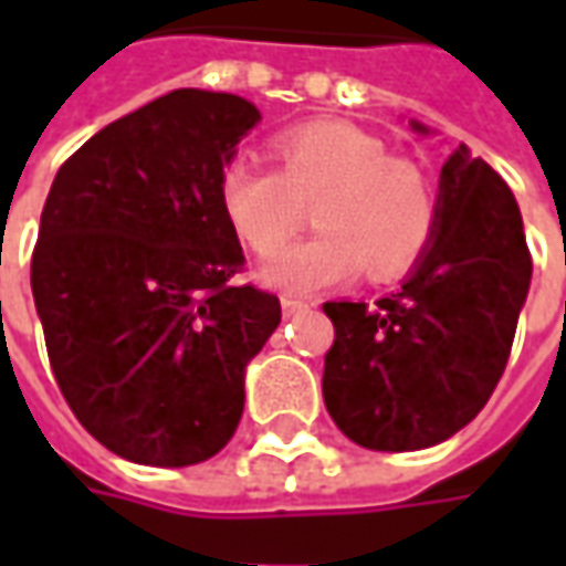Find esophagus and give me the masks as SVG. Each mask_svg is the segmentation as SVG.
<instances>
[{"instance_id": "esophagus-1", "label": "esophagus", "mask_w": 566, "mask_h": 566, "mask_svg": "<svg viewBox=\"0 0 566 566\" xmlns=\"http://www.w3.org/2000/svg\"><path fill=\"white\" fill-rule=\"evenodd\" d=\"M306 308H308L306 300H296V296H282V312L287 315V318H294V315L306 312Z\"/></svg>"}]
</instances>
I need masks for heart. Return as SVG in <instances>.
Segmentation results:
<instances>
[{"mask_svg": "<svg viewBox=\"0 0 566 566\" xmlns=\"http://www.w3.org/2000/svg\"><path fill=\"white\" fill-rule=\"evenodd\" d=\"M270 148L279 169L251 157L223 166L218 202L227 223L258 258H272L300 230L306 206L321 230L284 248L263 282L308 294L360 266L373 282H391L424 258L439 221L437 190L379 136L315 120L279 133Z\"/></svg>", "mask_w": 566, "mask_h": 566, "instance_id": "1", "label": "heart"}]
</instances>
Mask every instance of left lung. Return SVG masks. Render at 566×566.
<instances>
[{
	"label": "left lung",
	"mask_w": 566,
	"mask_h": 566,
	"mask_svg": "<svg viewBox=\"0 0 566 566\" xmlns=\"http://www.w3.org/2000/svg\"><path fill=\"white\" fill-rule=\"evenodd\" d=\"M437 202L433 242L397 294L324 303L336 331L324 403L364 449L449 439L482 412L510 360L534 270L518 202L463 145L439 172Z\"/></svg>",
	"instance_id": "obj_1"
}]
</instances>
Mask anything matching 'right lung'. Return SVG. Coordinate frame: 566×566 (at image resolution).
Listing matches in <instances>:
<instances>
[{
    "mask_svg": "<svg viewBox=\"0 0 566 566\" xmlns=\"http://www.w3.org/2000/svg\"><path fill=\"white\" fill-rule=\"evenodd\" d=\"M260 120L233 93L172 91L81 145L44 199L32 296L84 430L148 467L209 461L245 406L279 296L233 284L245 254L218 202Z\"/></svg>",
    "mask_w": 566,
    "mask_h": 566,
    "instance_id": "obj_1",
    "label": "right lung"
}]
</instances>
